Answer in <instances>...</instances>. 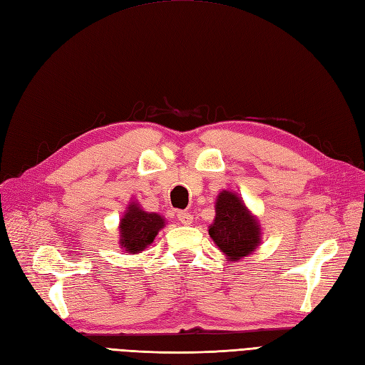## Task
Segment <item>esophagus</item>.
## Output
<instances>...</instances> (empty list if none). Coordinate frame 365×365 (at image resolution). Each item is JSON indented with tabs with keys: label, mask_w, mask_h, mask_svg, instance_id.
I'll return each mask as SVG.
<instances>
[{
	"label": "esophagus",
	"mask_w": 365,
	"mask_h": 365,
	"mask_svg": "<svg viewBox=\"0 0 365 365\" xmlns=\"http://www.w3.org/2000/svg\"><path fill=\"white\" fill-rule=\"evenodd\" d=\"M176 217H178V220L181 221L182 225H192V221H193V217L190 215L189 212H185V210H180V212H178Z\"/></svg>",
	"instance_id": "esophagus-1"
}]
</instances>
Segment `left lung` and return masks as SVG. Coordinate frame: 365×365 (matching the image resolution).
<instances>
[{
  "label": "left lung",
  "mask_w": 365,
  "mask_h": 365,
  "mask_svg": "<svg viewBox=\"0 0 365 365\" xmlns=\"http://www.w3.org/2000/svg\"><path fill=\"white\" fill-rule=\"evenodd\" d=\"M217 217L209 235L229 260L251 254L260 243V227L235 193L221 192L215 204Z\"/></svg>",
  "instance_id": "obj_1"
}]
</instances>
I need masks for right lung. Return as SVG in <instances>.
Instances as JSON below:
<instances>
[{"label": "right lung", "mask_w": 365, "mask_h": 365, "mask_svg": "<svg viewBox=\"0 0 365 365\" xmlns=\"http://www.w3.org/2000/svg\"><path fill=\"white\" fill-rule=\"evenodd\" d=\"M163 226L164 220L158 213L144 212L138 204H131L120 221V245L130 254L140 252L153 243Z\"/></svg>", "instance_id": "add662e5"}]
</instances>
